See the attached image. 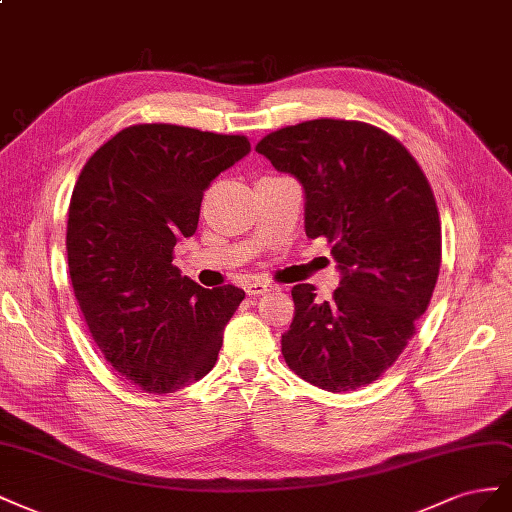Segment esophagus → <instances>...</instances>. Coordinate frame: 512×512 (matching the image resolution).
Returning a JSON list of instances; mask_svg holds the SVG:
<instances>
[{"mask_svg":"<svg viewBox=\"0 0 512 512\" xmlns=\"http://www.w3.org/2000/svg\"><path fill=\"white\" fill-rule=\"evenodd\" d=\"M274 285L266 283V281H251L246 285V294L248 296H264L266 291H272Z\"/></svg>","mask_w":512,"mask_h":512,"instance_id":"34e87169","label":"esophagus"}]
</instances>
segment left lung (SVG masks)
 Returning a JSON list of instances; mask_svg holds the SVG:
<instances>
[{
    "instance_id": "1",
    "label": "left lung",
    "mask_w": 512,
    "mask_h": 512,
    "mask_svg": "<svg viewBox=\"0 0 512 512\" xmlns=\"http://www.w3.org/2000/svg\"><path fill=\"white\" fill-rule=\"evenodd\" d=\"M255 150L302 184L306 236L332 242L341 272L332 300H317L309 283L291 289L285 362L328 392L375 382L414 337L440 274L442 227L425 173L364 122H302Z\"/></svg>"
}]
</instances>
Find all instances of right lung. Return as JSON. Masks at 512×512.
I'll use <instances>...</instances> for the list:
<instances>
[{
  "label": "right lung",
  "mask_w": 512,
  "mask_h": 512,
  "mask_svg": "<svg viewBox=\"0 0 512 512\" xmlns=\"http://www.w3.org/2000/svg\"><path fill=\"white\" fill-rule=\"evenodd\" d=\"M248 152L240 135L137 124L100 145L72 191V289L102 356L145 392L208 375L244 300L233 285L203 289L171 261L197 229L203 191Z\"/></svg>",
  "instance_id": "obj_1"
}]
</instances>
